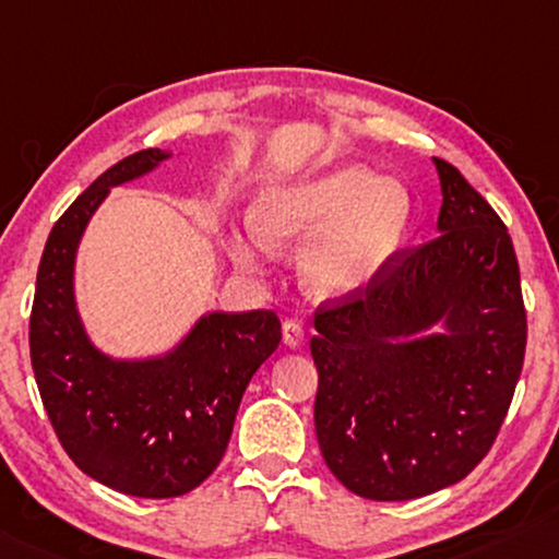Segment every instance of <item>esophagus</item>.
<instances>
[{
  "mask_svg": "<svg viewBox=\"0 0 559 559\" xmlns=\"http://www.w3.org/2000/svg\"><path fill=\"white\" fill-rule=\"evenodd\" d=\"M283 344L288 349H298L304 344V326L298 321H286L283 324Z\"/></svg>",
  "mask_w": 559,
  "mask_h": 559,
  "instance_id": "1",
  "label": "esophagus"
}]
</instances>
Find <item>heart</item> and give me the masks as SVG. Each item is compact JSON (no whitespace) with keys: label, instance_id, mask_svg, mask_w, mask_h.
<instances>
[{"label":"heart","instance_id":"heart-1","mask_svg":"<svg viewBox=\"0 0 559 559\" xmlns=\"http://www.w3.org/2000/svg\"><path fill=\"white\" fill-rule=\"evenodd\" d=\"M250 230L269 250H301L304 286L319 298H344L382 276L405 246L413 198L397 179L365 164L265 187L250 204ZM227 255L242 271L261 269V250L246 235H227Z\"/></svg>","mask_w":559,"mask_h":559}]
</instances>
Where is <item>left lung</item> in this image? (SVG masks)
I'll return each instance as SVG.
<instances>
[{"mask_svg": "<svg viewBox=\"0 0 559 559\" xmlns=\"http://www.w3.org/2000/svg\"><path fill=\"white\" fill-rule=\"evenodd\" d=\"M433 164L438 238L313 317L321 455L374 501L418 499L468 476L522 374L526 313L507 225L453 164Z\"/></svg>", "mask_w": 559, "mask_h": 559, "instance_id": "left-lung-1", "label": "left lung"}]
</instances>
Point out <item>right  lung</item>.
Listing matches in <instances>:
<instances>
[{"label": "right lung", "mask_w": 559, "mask_h": 559, "mask_svg": "<svg viewBox=\"0 0 559 559\" xmlns=\"http://www.w3.org/2000/svg\"><path fill=\"white\" fill-rule=\"evenodd\" d=\"M171 159L144 148L106 169L62 212L37 271L29 357L50 423L83 474L141 499L182 497L230 443L242 392L276 352L273 311H207L164 355L119 359L91 342L75 301L78 246L114 187Z\"/></svg>", "instance_id": "1"}]
</instances>
